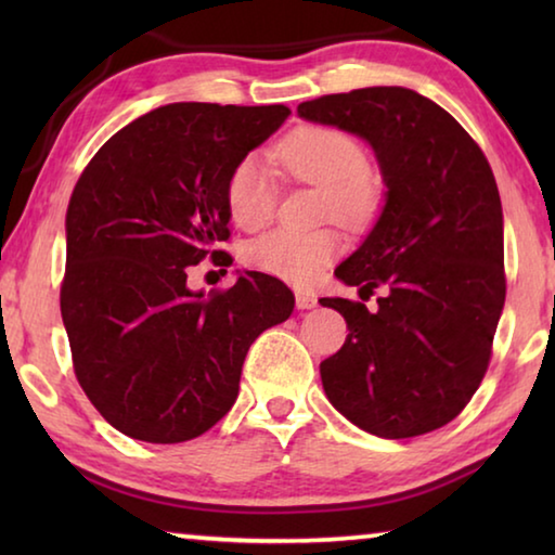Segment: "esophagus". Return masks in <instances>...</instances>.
Wrapping results in <instances>:
<instances>
[{
  "instance_id": "esophagus-1",
  "label": "esophagus",
  "mask_w": 555,
  "mask_h": 555,
  "mask_svg": "<svg viewBox=\"0 0 555 555\" xmlns=\"http://www.w3.org/2000/svg\"><path fill=\"white\" fill-rule=\"evenodd\" d=\"M315 306H318L315 294H308V291H296V308H300V311H308V308H315Z\"/></svg>"
}]
</instances>
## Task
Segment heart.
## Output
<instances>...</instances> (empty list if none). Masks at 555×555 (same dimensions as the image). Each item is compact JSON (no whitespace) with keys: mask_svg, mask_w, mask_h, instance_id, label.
<instances>
[{"mask_svg":"<svg viewBox=\"0 0 555 555\" xmlns=\"http://www.w3.org/2000/svg\"><path fill=\"white\" fill-rule=\"evenodd\" d=\"M274 158L298 181L327 191V215L350 228H362L379 210V188L370 178V156L350 131L311 125L291 131L274 149ZM224 203L237 228L255 232L271 222L276 185L255 156L242 158L224 181ZM340 255L333 230H274L244 247V261L269 276L311 284Z\"/></svg>","mask_w":555,"mask_h":555,"instance_id":"b5f03b06","label":"heart"}]
</instances>
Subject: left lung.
I'll return each mask as SVG.
<instances>
[{"mask_svg":"<svg viewBox=\"0 0 555 555\" xmlns=\"http://www.w3.org/2000/svg\"><path fill=\"white\" fill-rule=\"evenodd\" d=\"M298 117L367 139L387 181L370 237L335 276L384 286L377 311L321 298L343 313L345 345L321 362L333 406L379 438L453 421L490 367L504 276L502 203L482 149L436 102L406 88H362L298 105Z\"/></svg>","mask_w":555,"mask_h":555,"instance_id":"8db88e82","label":"left lung"}]
</instances>
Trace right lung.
Masks as SVG:
<instances>
[{
	"label": "right lung",
	"mask_w": 555,
	"mask_h": 555,
	"mask_svg": "<svg viewBox=\"0 0 555 555\" xmlns=\"http://www.w3.org/2000/svg\"><path fill=\"white\" fill-rule=\"evenodd\" d=\"M286 105L176 102L119 129L73 188L61 315L73 372L102 418L146 443H183L232 409L249 345L294 311L291 288L244 271L208 296L203 259L230 264L224 181Z\"/></svg>",
	"instance_id": "1"
}]
</instances>
